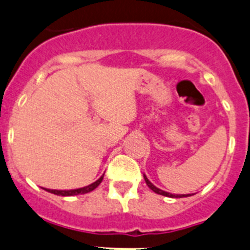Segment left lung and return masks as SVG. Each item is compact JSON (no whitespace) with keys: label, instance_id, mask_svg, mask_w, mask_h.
I'll list each match as a JSON object with an SVG mask.
<instances>
[{"label":"left lung","instance_id":"obj_1","mask_svg":"<svg viewBox=\"0 0 250 250\" xmlns=\"http://www.w3.org/2000/svg\"><path fill=\"white\" fill-rule=\"evenodd\" d=\"M144 176V179L145 182H146L147 187H149L150 189L152 190V192H155L156 194H160V195H164V197H168V198H184V197H190L192 194H172V193H168V192H165V190L160 189V188H157L156 186H154V184L151 183V182L147 179V177L145 176V174H143Z\"/></svg>","mask_w":250,"mask_h":250}]
</instances>
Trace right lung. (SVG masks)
Listing matches in <instances>:
<instances>
[{
  "mask_svg": "<svg viewBox=\"0 0 250 250\" xmlns=\"http://www.w3.org/2000/svg\"><path fill=\"white\" fill-rule=\"evenodd\" d=\"M104 174H105V173H104ZM104 174L100 177V178L98 179V181L94 182V183L89 184V186H85V187H82V188H77V189H64V190H61V189H47V188H43V189H45L46 192L52 193V194H55V195H61V197H73V195L86 194V193L93 192V190L95 189V188H98L99 184H100L101 182H103Z\"/></svg>",
  "mask_w": 250,
  "mask_h": 250,
  "instance_id": "1",
  "label": "right lung"
}]
</instances>
